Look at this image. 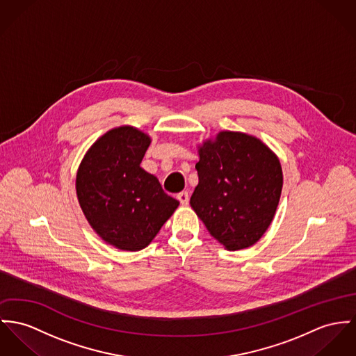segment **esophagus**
Segmentation results:
<instances>
[{"label":"esophagus","instance_id":"34e87169","mask_svg":"<svg viewBox=\"0 0 356 356\" xmlns=\"http://www.w3.org/2000/svg\"><path fill=\"white\" fill-rule=\"evenodd\" d=\"M177 199L180 200V203H181L183 206H187L188 202H190V195H188V192H180V193L177 195Z\"/></svg>","mask_w":356,"mask_h":356}]
</instances>
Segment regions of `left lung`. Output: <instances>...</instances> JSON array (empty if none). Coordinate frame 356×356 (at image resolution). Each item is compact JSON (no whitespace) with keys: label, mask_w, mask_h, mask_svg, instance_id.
<instances>
[{"label":"left lung","mask_w":356,"mask_h":356,"mask_svg":"<svg viewBox=\"0 0 356 356\" xmlns=\"http://www.w3.org/2000/svg\"><path fill=\"white\" fill-rule=\"evenodd\" d=\"M197 153L193 211L227 250L256 244L270 227L282 193L277 156L259 138L227 130L203 140Z\"/></svg>","instance_id":"8db88e82"}]
</instances>
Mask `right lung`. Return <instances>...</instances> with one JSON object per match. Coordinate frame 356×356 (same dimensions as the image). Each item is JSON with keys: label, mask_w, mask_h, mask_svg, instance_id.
Here are the masks:
<instances>
[{"label": "right lung", "mask_w": 356, "mask_h": 356, "mask_svg": "<svg viewBox=\"0 0 356 356\" xmlns=\"http://www.w3.org/2000/svg\"><path fill=\"white\" fill-rule=\"evenodd\" d=\"M150 137L115 127L88 149L76 176L82 213L97 236L120 250L149 245L179 207L159 179L140 168Z\"/></svg>", "instance_id": "obj_1"}]
</instances>
